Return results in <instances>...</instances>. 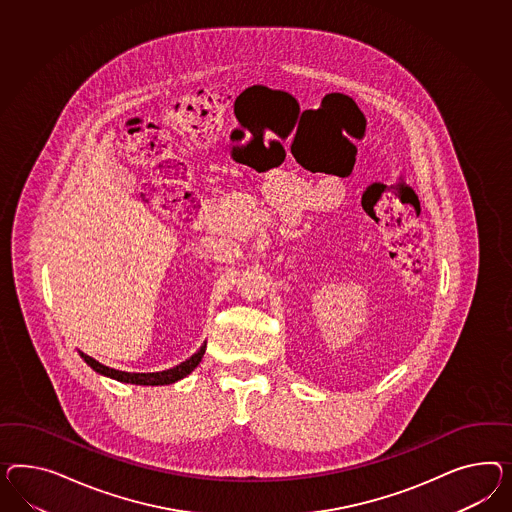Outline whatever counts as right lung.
Listing matches in <instances>:
<instances>
[{"mask_svg": "<svg viewBox=\"0 0 512 512\" xmlns=\"http://www.w3.org/2000/svg\"><path fill=\"white\" fill-rule=\"evenodd\" d=\"M207 350V343L201 346L194 356L190 360L182 361L177 367L173 369H167V371H160V373H126V371H117V369H111L106 367L102 363H98L97 360H93L91 356L83 354L82 360L98 374H104V376H110L117 382H125V384H136V386H167V384H173V382H179L180 378L188 376V374L194 371L195 367L199 365V361L203 360V354Z\"/></svg>", "mask_w": 512, "mask_h": 512, "instance_id": "obj_1", "label": "right lung"}]
</instances>
